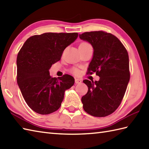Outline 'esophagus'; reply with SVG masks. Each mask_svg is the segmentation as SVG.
I'll use <instances>...</instances> for the list:
<instances>
[{
  "mask_svg": "<svg viewBox=\"0 0 149 149\" xmlns=\"http://www.w3.org/2000/svg\"><path fill=\"white\" fill-rule=\"evenodd\" d=\"M75 83L76 84H80L82 83V80L80 79H78V78H75Z\"/></svg>",
  "mask_w": 149,
  "mask_h": 149,
  "instance_id": "obj_1",
  "label": "esophagus"
}]
</instances>
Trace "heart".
<instances>
[{"label": "heart", "mask_w": 149, "mask_h": 149, "mask_svg": "<svg viewBox=\"0 0 149 149\" xmlns=\"http://www.w3.org/2000/svg\"><path fill=\"white\" fill-rule=\"evenodd\" d=\"M83 44H88V43H83ZM74 72L75 73V74H77L78 70H76V69H75V70H74Z\"/></svg>", "instance_id": "1"}]
</instances>
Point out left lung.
Listing matches in <instances>:
<instances>
[{"label":"left lung","mask_w":149,"mask_h":149,"mask_svg":"<svg viewBox=\"0 0 149 149\" xmlns=\"http://www.w3.org/2000/svg\"><path fill=\"white\" fill-rule=\"evenodd\" d=\"M93 49L88 73L96 72L98 81L84 80L88 90L82 97L84 110L97 117L106 116L120 106L130 79L127 50L112 34L92 31L79 34Z\"/></svg>","instance_id":"obj_1"}]
</instances>
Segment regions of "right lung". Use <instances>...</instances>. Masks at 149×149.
<instances>
[{
    "instance_id": "add662e5",
    "label": "right lung",
    "mask_w": 149,
    "mask_h": 149,
    "mask_svg": "<svg viewBox=\"0 0 149 149\" xmlns=\"http://www.w3.org/2000/svg\"><path fill=\"white\" fill-rule=\"evenodd\" d=\"M77 37V33L34 35L26 40L19 51L17 83L25 101L36 113L48 115L58 110L65 91L74 85L75 80L71 75L52 78L49 70Z\"/></svg>"
}]
</instances>
